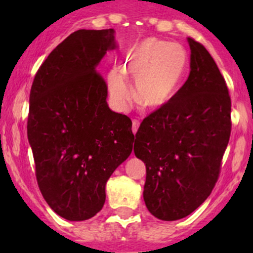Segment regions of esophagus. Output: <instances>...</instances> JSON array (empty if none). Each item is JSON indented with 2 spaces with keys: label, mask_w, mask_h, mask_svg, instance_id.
Returning a JSON list of instances; mask_svg holds the SVG:
<instances>
[{
  "label": "esophagus",
  "mask_w": 253,
  "mask_h": 253,
  "mask_svg": "<svg viewBox=\"0 0 253 253\" xmlns=\"http://www.w3.org/2000/svg\"><path fill=\"white\" fill-rule=\"evenodd\" d=\"M139 125H140V121L136 120V119H133V120H132V132L134 133V134L139 128Z\"/></svg>",
  "instance_id": "obj_1"
}]
</instances>
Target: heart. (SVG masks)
<instances>
[{
	"instance_id": "heart-1",
	"label": "heart",
	"mask_w": 253,
	"mask_h": 253,
	"mask_svg": "<svg viewBox=\"0 0 253 253\" xmlns=\"http://www.w3.org/2000/svg\"><path fill=\"white\" fill-rule=\"evenodd\" d=\"M188 69V54L178 42L149 38L127 52L121 72L134 80L135 101L145 108H161L173 96ZM108 85L120 107L129 103L130 89L124 77L112 72Z\"/></svg>"
}]
</instances>
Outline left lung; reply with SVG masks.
Instances as JSON below:
<instances>
[{
  "label": "left lung",
  "instance_id": "1",
  "mask_svg": "<svg viewBox=\"0 0 253 253\" xmlns=\"http://www.w3.org/2000/svg\"><path fill=\"white\" fill-rule=\"evenodd\" d=\"M188 42L189 77L135 134L134 153L146 165L145 205L165 221L189 215L211 195L231 135L225 78L202 43Z\"/></svg>",
  "mask_w": 253,
  "mask_h": 253
}]
</instances>
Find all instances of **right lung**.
<instances>
[{"label": "right lung", "mask_w": 253, "mask_h": 253, "mask_svg": "<svg viewBox=\"0 0 253 253\" xmlns=\"http://www.w3.org/2000/svg\"><path fill=\"white\" fill-rule=\"evenodd\" d=\"M115 47L114 30L74 32L48 54L30 94L28 141L39 189L58 215L88 220L102 210L106 183L128 158V117L112 112L98 63Z\"/></svg>", "instance_id": "obj_1"}]
</instances>
